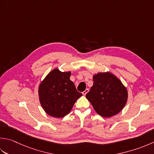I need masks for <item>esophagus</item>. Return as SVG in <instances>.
<instances>
[{
	"label": "esophagus",
	"mask_w": 154,
	"mask_h": 154,
	"mask_svg": "<svg viewBox=\"0 0 154 154\" xmlns=\"http://www.w3.org/2000/svg\"><path fill=\"white\" fill-rule=\"evenodd\" d=\"M88 92H89V89H86L85 90V91L82 92V93H83V95H85Z\"/></svg>",
	"instance_id": "34e87169"
}]
</instances>
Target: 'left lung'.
Masks as SVG:
<instances>
[{
    "mask_svg": "<svg viewBox=\"0 0 154 154\" xmlns=\"http://www.w3.org/2000/svg\"><path fill=\"white\" fill-rule=\"evenodd\" d=\"M93 85L86 97L99 116L111 117L120 112L128 101V91L115 75L109 72L93 75Z\"/></svg>",
    "mask_w": 154,
    "mask_h": 154,
    "instance_id": "obj_1",
    "label": "left lung"
}]
</instances>
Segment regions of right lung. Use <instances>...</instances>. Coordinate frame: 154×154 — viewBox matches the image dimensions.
Returning a JSON list of instances; mask_svg holds the SVG:
<instances>
[{
  "label": "right lung",
  "mask_w": 154,
  "mask_h": 154,
  "mask_svg": "<svg viewBox=\"0 0 154 154\" xmlns=\"http://www.w3.org/2000/svg\"><path fill=\"white\" fill-rule=\"evenodd\" d=\"M71 72L55 69L48 74L38 87L39 101L45 112L57 118L70 112L82 93L77 91L70 80Z\"/></svg>",
  "instance_id": "1"
}]
</instances>
